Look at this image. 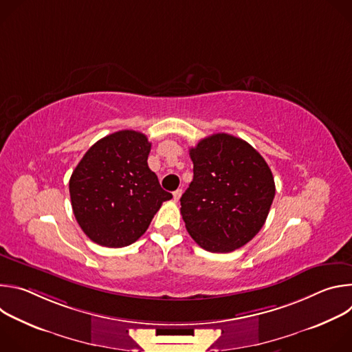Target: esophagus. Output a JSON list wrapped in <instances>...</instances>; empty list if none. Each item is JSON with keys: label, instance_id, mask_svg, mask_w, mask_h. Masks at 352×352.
I'll use <instances>...</instances> for the list:
<instances>
[{"label": "esophagus", "instance_id": "obj_1", "mask_svg": "<svg viewBox=\"0 0 352 352\" xmlns=\"http://www.w3.org/2000/svg\"><path fill=\"white\" fill-rule=\"evenodd\" d=\"M181 195H182V189H177V190H174V192H173V196H174V200H175V202H178L179 197H181Z\"/></svg>", "mask_w": 352, "mask_h": 352}]
</instances>
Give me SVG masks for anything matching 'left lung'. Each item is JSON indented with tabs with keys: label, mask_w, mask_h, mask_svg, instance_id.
<instances>
[{
	"label": "left lung",
	"mask_w": 352,
	"mask_h": 352,
	"mask_svg": "<svg viewBox=\"0 0 352 352\" xmlns=\"http://www.w3.org/2000/svg\"><path fill=\"white\" fill-rule=\"evenodd\" d=\"M193 179L181 197V214L193 241L228 254L263 227L276 186L265 159L248 142L214 133L189 148Z\"/></svg>",
	"instance_id": "1"
}]
</instances>
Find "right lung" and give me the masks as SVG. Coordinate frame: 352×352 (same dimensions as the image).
Masks as SVG:
<instances>
[{
	"label": "right lung",
	"instance_id": "add662e5",
	"mask_svg": "<svg viewBox=\"0 0 352 352\" xmlns=\"http://www.w3.org/2000/svg\"><path fill=\"white\" fill-rule=\"evenodd\" d=\"M150 143L142 132L125 129L97 140L69 179L75 219L96 243H133L173 195L148 168Z\"/></svg>",
	"mask_w": 352,
	"mask_h": 352
}]
</instances>
